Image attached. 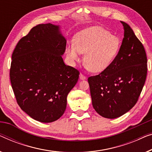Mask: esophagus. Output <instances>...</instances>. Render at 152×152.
<instances>
[{
	"instance_id": "1",
	"label": "esophagus",
	"mask_w": 152,
	"mask_h": 152,
	"mask_svg": "<svg viewBox=\"0 0 152 152\" xmlns=\"http://www.w3.org/2000/svg\"><path fill=\"white\" fill-rule=\"evenodd\" d=\"M80 80H85V79L86 77V76L82 74V73H80Z\"/></svg>"
}]
</instances>
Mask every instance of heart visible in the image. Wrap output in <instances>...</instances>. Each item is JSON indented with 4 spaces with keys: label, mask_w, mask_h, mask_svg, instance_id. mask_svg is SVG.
<instances>
[{
    "label": "heart",
    "mask_w": 152,
    "mask_h": 152,
    "mask_svg": "<svg viewBox=\"0 0 152 152\" xmlns=\"http://www.w3.org/2000/svg\"><path fill=\"white\" fill-rule=\"evenodd\" d=\"M121 47L118 37L110 34L102 27H92L83 30L75 37L73 45L66 48V54L74 64L84 53L83 62L94 72L104 71L117 56Z\"/></svg>",
    "instance_id": "obj_1"
}]
</instances>
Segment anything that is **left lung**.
I'll use <instances>...</instances> for the list:
<instances>
[{"label":"left lung","instance_id":"obj_1","mask_svg":"<svg viewBox=\"0 0 152 152\" xmlns=\"http://www.w3.org/2000/svg\"><path fill=\"white\" fill-rule=\"evenodd\" d=\"M124 38L117 56L108 67L88 78L92 106L107 118L122 116L134 106L146 80L145 50L130 27L121 21Z\"/></svg>","mask_w":152,"mask_h":152}]
</instances>
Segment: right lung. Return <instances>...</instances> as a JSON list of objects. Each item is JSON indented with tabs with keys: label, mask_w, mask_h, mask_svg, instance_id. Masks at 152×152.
<instances>
[{
	"label": "right lung",
	"mask_w": 152,
	"mask_h": 152,
	"mask_svg": "<svg viewBox=\"0 0 152 152\" xmlns=\"http://www.w3.org/2000/svg\"><path fill=\"white\" fill-rule=\"evenodd\" d=\"M66 46L59 27L39 24L13 51L10 76L16 102L39 122L55 121L63 115L68 94L78 81V70L66 65L61 58Z\"/></svg>",
	"instance_id": "right-lung-1"
}]
</instances>
